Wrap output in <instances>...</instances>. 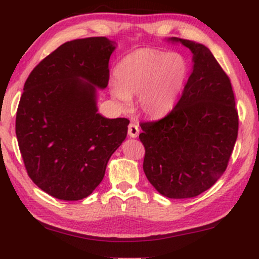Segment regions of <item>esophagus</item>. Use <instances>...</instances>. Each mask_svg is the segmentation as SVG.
<instances>
[{"instance_id": "obj_1", "label": "esophagus", "mask_w": 259, "mask_h": 259, "mask_svg": "<svg viewBox=\"0 0 259 259\" xmlns=\"http://www.w3.org/2000/svg\"><path fill=\"white\" fill-rule=\"evenodd\" d=\"M128 136L131 138H137L139 136V127L137 123H130L128 125Z\"/></svg>"}]
</instances>
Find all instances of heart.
Returning <instances> with one entry per match:
<instances>
[{"mask_svg":"<svg viewBox=\"0 0 259 259\" xmlns=\"http://www.w3.org/2000/svg\"><path fill=\"white\" fill-rule=\"evenodd\" d=\"M188 64L176 52L138 50L127 55L115 67L111 96L126 107L138 95V107L148 117H161L175 105L188 77Z\"/></svg>","mask_w":259,"mask_h":259,"instance_id":"obj_1","label":"heart"}]
</instances>
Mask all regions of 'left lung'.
Masks as SVG:
<instances>
[{
    "instance_id": "8db88e82",
    "label": "left lung",
    "mask_w": 259,
    "mask_h": 259,
    "mask_svg": "<svg viewBox=\"0 0 259 259\" xmlns=\"http://www.w3.org/2000/svg\"><path fill=\"white\" fill-rule=\"evenodd\" d=\"M193 54V71L166 117L141 122L144 171L169 198L195 197L226 171L238 133V113L229 77L203 44L171 37Z\"/></svg>"
}]
</instances>
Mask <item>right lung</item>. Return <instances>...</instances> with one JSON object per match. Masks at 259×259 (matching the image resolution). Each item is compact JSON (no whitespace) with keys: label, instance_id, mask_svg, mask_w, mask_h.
<instances>
[{"label":"right lung","instance_id":"obj_1","mask_svg":"<svg viewBox=\"0 0 259 259\" xmlns=\"http://www.w3.org/2000/svg\"><path fill=\"white\" fill-rule=\"evenodd\" d=\"M115 43L90 37L62 44L29 74L16 137L29 178L58 200L88 197L103 181L130 120L98 113L97 89L108 84Z\"/></svg>","mask_w":259,"mask_h":259}]
</instances>
